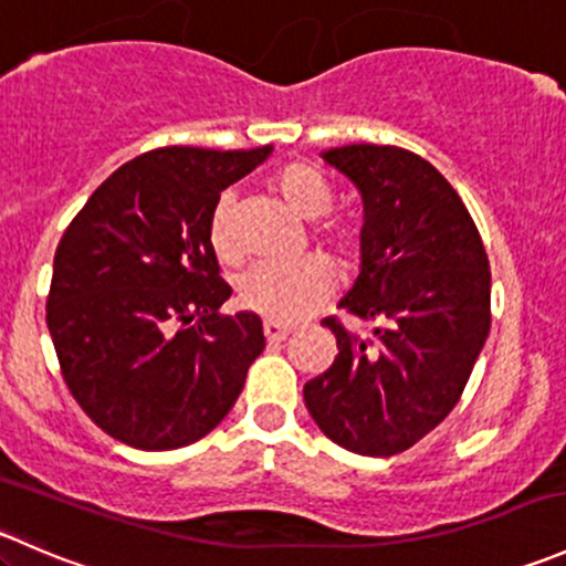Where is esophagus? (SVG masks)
<instances>
[{
  "mask_svg": "<svg viewBox=\"0 0 566 566\" xmlns=\"http://www.w3.org/2000/svg\"><path fill=\"white\" fill-rule=\"evenodd\" d=\"M262 331H265L268 342H284L293 328H290V325H282V323H273V319H265V323H262Z\"/></svg>",
  "mask_w": 566,
  "mask_h": 566,
  "instance_id": "34e87169",
  "label": "esophagus"
}]
</instances>
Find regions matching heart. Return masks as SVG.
<instances>
[{
    "mask_svg": "<svg viewBox=\"0 0 566 566\" xmlns=\"http://www.w3.org/2000/svg\"><path fill=\"white\" fill-rule=\"evenodd\" d=\"M271 191L282 205H287L298 219H323L334 202V188L317 167L293 161L271 175ZM208 238L221 262L238 260L235 232H232V197L221 193L210 210ZM319 247L336 256L345 268L361 262L367 251V227L356 213L331 216L317 230ZM334 290V268L323 256H304L293 265H254L238 282V301L243 310L273 319V323H295L315 312Z\"/></svg>",
    "mask_w": 566,
    "mask_h": 566,
    "instance_id": "obj_1",
    "label": "heart"
}]
</instances>
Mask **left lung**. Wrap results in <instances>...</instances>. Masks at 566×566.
Instances as JSON below:
<instances>
[{
  "instance_id": "obj_1",
  "label": "left lung",
  "mask_w": 566,
  "mask_h": 566,
  "mask_svg": "<svg viewBox=\"0 0 566 566\" xmlns=\"http://www.w3.org/2000/svg\"><path fill=\"white\" fill-rule=\"evenodd\" d=\"M319 156L361 191L367 251L339 310L375 328L356 336L323 319L339 353L304 402L342 449L391 458L460 402L490 334L488 251L460 193L416 153L345 145Z\"/></svg>"
}]
</instances>
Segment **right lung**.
Masks as SVG:
<instances>
[{
  "label": "right lung",
  "instance_id": "add662e5",
  "mask_svg": "<svg viewBox=\"0 0 566 566\" xmlns=\"http://www.w3.org/2000/svg\"><path fill=\"white\" fill-rule=\"evenodd\" d=\"M271 147H158L108 175L54 254L45 323L62 378L117 441L167 452L208 436L265 347L254 312L221 315L208 221Z\"/></svg>",
  "mask_w": 566,
  "mask_h": 566
}]
</instances>
